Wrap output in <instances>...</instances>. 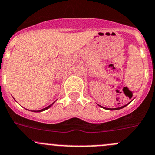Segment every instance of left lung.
Segmentation results:
<instances>
[{
    "mask_svg": "<svg viewBox=\"0 0 155 155\" xmlns=\"http://www.w3.org/2000/svg\"><path fill=\"white\" fill-rule=\"evenodd\" d=\"M126 105H127V104H126ZM126 105H124V106H123V107H117V108H110V109H108V110H118V109H120V108H122V107H125ZM104 108H105V107H104ZM107 109V108H106Z\"/></svg>",
    "mask_w": 155,
    "mask_h": 155,
    "instance_id": "8db88e82",
    "label": "left lung"
}]
</instances>
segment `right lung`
I'll list each match as a JSON object with an SVG mask.
<instances>
[{"label": "right lung", "mask_w": 155, "mask_h": 155, "mask_svg": "<svg viewBox=\"0 0 155 155\" xmlns=\"http://www.w3.org/2000/svg\"><path fill=\"white\" fill-rule=\"evenodd\" d=\"M52 104H51V105H49V106H48V107H45V108L42 109V110H35V111H37V112H41V111H43V110H47V109H48V108H49V107H51V106Z\"/></svg>", "instance_id": "1"}]
</instances>
